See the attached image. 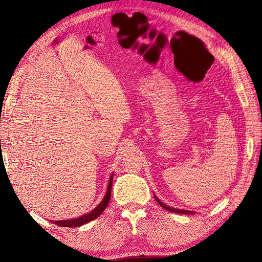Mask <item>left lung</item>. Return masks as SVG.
Here are the masks:
<instances>
[{
	"label": "left lung",
	"mask_w": 262,
	"mask_h": 262,
	"mask_svg": "<svg viewBox=\"0 0 262 262\" xmlns=\"http://www.w3.org/2000/svg\"><path fill=\"white\" fill-rule=\"evenodd\" d=\"M155 199H156V201L159 203V205L162 206V208H164V209H166V210H168V211L177 212V214H186V215H188V214H193V211H189V210H183V209H176V208H171V207L166 206L165 203H163L161 200H159V199L156 196V195H155Z\"/></svg>",
	"instance_id": "left-lung-1"
}]
</instances>
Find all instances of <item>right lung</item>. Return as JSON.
<instances>
[{
    "label": "right lung",
    "instance_id": "1",
    "mask_svg": "<svg viewBox=\"0 0 262 262\" xmlns=\"http://www.w3.org/2000/svg\"><path fill=\"white\" fill-rule=\"evenodd\" d=\"M110 198H111V193H107L105 195L104 200L99 203L98 207H96L95 210H92L91 212H89V214L79 217V219H77V220H72L70 222H68L69 227H73V228L81 227V225H83V224H86L88 222H91V221H94L95 219H97V217H98L99 215L103 214L105 208L107 207L108 202H110Z\"/></svg>",
    "mask_w": 262,
    "mask_h": 262
}]
</instances>
